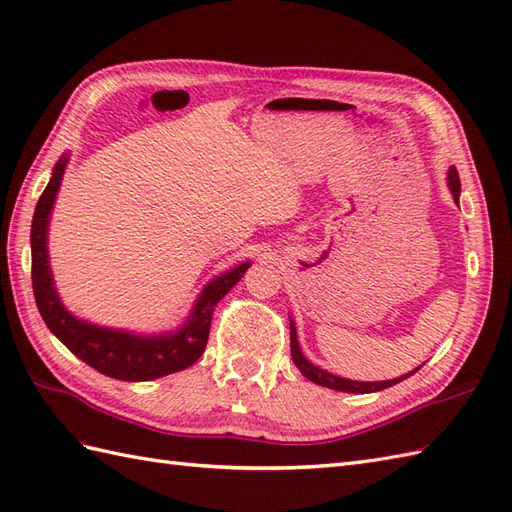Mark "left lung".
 <instances>
[{"label": "left lung", "instance_id": "1", "mask_svg": "<svg viewBox=\"0 0 512 512\" xmlns=\"http://www.w3.org/2000/svg\"><path fill=\"white\" fill-rule=\"evenodd\" d=\"M447 183H449L451 194H454V200L458 202V196H460V176H458V170L454 168V165H451V168H449ZM290 351H292V360H294L296 368H299V371L307 379H310V382H314L318 386H325V388L342 390V392H355V395H364V392H377V390L390 388V386L403 382V379L410 377L412 373L419 371V368H417V371H412V373L403 375V377L388 379V382H353V379H344V377H338V375H331V373L323 371V368H318L312 362L305 360V355L299 349V340H296V329H294L292 323H290Z\"/></svg>", "mask_w": 512, "mask_h": 512}]
</instances>
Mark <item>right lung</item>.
Segmentation results:
<instances>
[{
    "instance_id": "add662e5",
    "label": "right lung",
    "mask_w": 512,
    "mask_h": 512,
    "mask_svg": "<svg viewBox=\"0 0 512 512\" xmlns=\"http://www.w3.org/2000/svg\"><path fill=\"white\" fill-rule=\"evenodd\" d=\"M67 159L56 163L50 183L43 189L37 202L32 218L30 244H32V290L37 307L50 327L52 334L61 340L65 347L78 355L82 362H87L95 371L109 375L113 379H124V382H148L163 375H170L183 368L192 366L202 351L207 347L209 327L213 307L227 294L233 285L244 277L248 270L246 264L233 268L227 275L213 279L194 307L187 325H183L176 334L168 336H152L141 338L126 334V331L102 329L95 325H87L82 320L71 316L58 301L54 290L50 264H47V218L54 205V198L61 178L65 172Z\"/></svg>"
}]
</instances>
